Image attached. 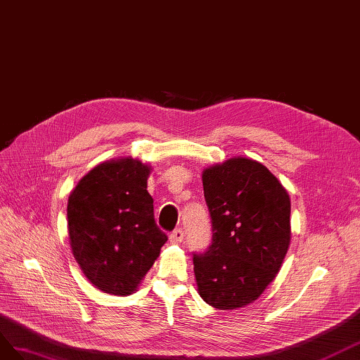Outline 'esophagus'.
Instances as JSON below:
<instances>
[{
	"instance_id": "esophagus-1",
	"label": "esophagus",
	"mask_w": 360,
	"mask_h": 360,
	"mask_svg": "<svg viewBox=\"0 0 360 360\" xmlns=\"http://www.w3.org/2000/svg\"><path fill=\"white\" fill-rule=\"evenodd\" d=\"M184 237H186V233H184V231L179 228V229H174L172 233H170V243L173 244H178V243H182Z\"/></svg>"
}]
</instances>
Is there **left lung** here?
<instances>
[{"label": "left lung", "instance_id": "8db88e82", "mask_svg": "<svg viewBox=\"0 0 360 360\" xmlns=\"http://www.w3.org/2000/svg\"><path fill=\"white\" fill-rule=\"evenodd\" d=\"M212 226L207 252L194 253L203 302L237 309L264 292L279 273L291 240V200L261 162L231 158L202 173Z\"/></svg>", "mask_w": 360, "mask_h": 360}]
</instances>
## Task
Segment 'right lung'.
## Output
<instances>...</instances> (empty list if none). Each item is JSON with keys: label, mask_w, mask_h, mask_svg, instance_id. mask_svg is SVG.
<instances>
[{"label": "right lung", "mask_w": 360, "mask_h": 360, "mask_svg": "<svg viewBox=\"0 0 360 360\" xmlns=\"http://www.w3.org/2000/svg\"><path fill=\"white\" fill-rule=\"evenodd\" d=\"M149 172L134 158L101 162L69 196L72 253L89 282L107 294L134 292L167 241L153 219Z\"/></svg>", "instance_id": "1"}]
</instances>
